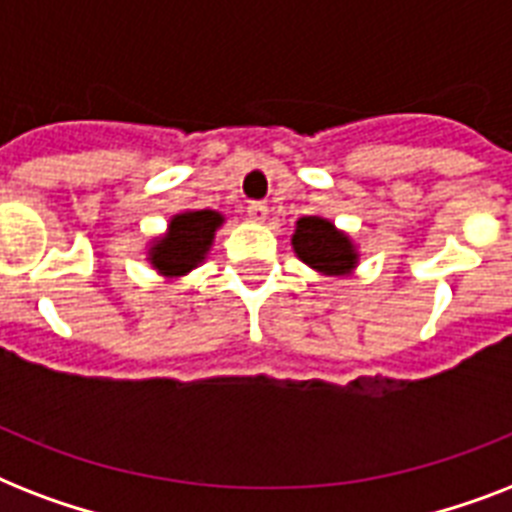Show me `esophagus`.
Listing matches in <instances>:
<instances>
[{"label":"esophagus","mask_w":512,"mask_h":512,"mask_svg":"<svg viewBox=\"0 0 512 512\" xmlns=\"http://www.w3.org/2000/svg\"><path fill=\"white\" fill-rule=\"evenodd\" d=\"M249 220H255V223H265V217H268V207H265L263 201H252L247 207Z\"/></svg>","instance_id":"esophagus-1"}]
</instances>
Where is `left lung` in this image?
Masks as SVG:
<instances>
[{
	"label": "left lung",
	"instance_id": "1",
	"mask_svg": "<svg viewBox=\"0 0 512 512\" xmlns=\"http://www.w3.org/2000/svg\"><path fill=\"white\" fill-rule=\"evenodd\" d=\"M292 247L305 265H311L313 271L324 276H348L358 263L356 244L350 241L348 233L337 231L335 223L319 215L297 220Z\"/></svg>",
	"mask_w": 512,
	"mask_h": 512
}]
</instances>
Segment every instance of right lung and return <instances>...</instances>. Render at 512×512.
I'll return each mask as SVG.
<instances>
[{"label": "right lung", "mask_w": 512, "mask_h": 512, "mask_svg": "<svg viewBox=\"0 0 512 512\" xmlns=\"http://www.w3.org/2000/svg\"><path fill=\"white\" fill-rule=\"evenodd\" d=\"M223 220L225 217L215 209L180 212L170 220L167 233L151 241L148 263L167 279L191 273L196 265L204 263V257L215 241V231L223 225Z\"/></svg>", "instance_id": "1"}]
</instances>
